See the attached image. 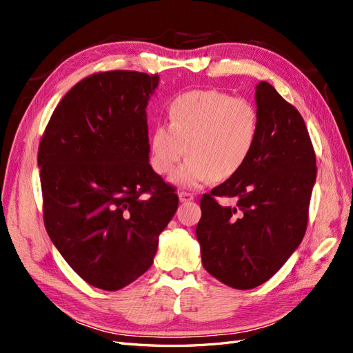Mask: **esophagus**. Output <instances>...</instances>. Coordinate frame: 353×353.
Wrapping results in <instances>:
<instances>
[{
	"label": "esophagus",
	"instance_id": "1",
	"mask_svg": "<svg viewBox=\"0 0 353 353\" xmlns=\"http://www.w3.org/2000/svg\"><path fill=\"white\" fill-rule=\"evenodd\" d=\"M178 197H179V201H181V203H187V201L194 200V196L191 194V193H187V191H179Z\"/></svg>",
	"mask_w": 353,
	"mask_h": 353
}]
</instances>
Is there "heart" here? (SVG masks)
I'll return each instance as SVG.
<instances>
[{
	"label": "heart",
	"instance_id": "obj_1",
	"mask_svg": "<svg viewBox=\"0 0 353 353\" xmlns=\"http://www.w3.org/2000/svg\"><path fill=\"white\" fill-rule=\"evenodd\" d=\"M168 123L150 135L152 166L160 175L174 172L176 185L194 188L210 179L237 175L250 159L259 137V114L245 99L216 90L178 94L168 103Z\"/></svg>",
	"mask_w": 353,
	"mask_h": 353
}]
</instances>
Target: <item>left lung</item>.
<instances>
[{
	"label": "left lung",
	"instance_id": "8db88e82",
	"mask_svg": "<svg viewBox=\"0 0 353 353\" xmlns=\"http://www.w3.org/2000/svg\"><path fill=\"white\" fill-rule=\"evenodd\" d=\"M259 137L237 175L200 199L201 263L221 283L249 290L268 281L303 240L316 159L301 113L271 83L256 85ZM216 196H236V208Z\"/></svg>",
	"mask_w": 353,
	"mask_h": 353
}]
</instances>
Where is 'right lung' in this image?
<instances>
[{
    "label": "right lung",
    "instance_id": "right-lung-1",
    "mask_svg": "<svg viewBox=\"0 0 353 353\" xmlns=\"http://www.w3.org/2000/svg\"><path fill=\"white\" fill-rule=\"evenodd\" d=\"M159 74L109 70L61 99L41 138L44 223L83 281L114 292L153 263L178 209L175 188L148 163L147 104Z\"/></svg>",
    "mask_w": 353,
    "mask_h": 353
}]
</instances>
